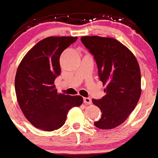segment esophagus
<instances>
[{"mask_svg": "<svg viewBox=\"0 0 158 158\" xmlns=\"http://www.w3.org/2000/svg\"><path fill=\"white\" fill-rule=\"evenodd\" d=\"M84 102L85 104L90 105L92 103V99H91V98H84Z\"/></svg>", "mask_w": 158, "mask_h": 158, "instance_id": "34e87169", "label": "esophagus"}]
</instances>
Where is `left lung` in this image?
I'll list each match as a JSON object with an SVG mask.
<instances>
[{
  "mask_svg": "<svg viewBox=\"0 0 158 158\" xmlns=\"http://www.w3.org/2000/svg\"><path fill=\"white\" fill-rule=\"evenodd\" d=\"M84 45L94 56L106 95L92 99L102 117L94 123L100 129H113L122 124L135 109L141 95V73L136 58L112 37L84 36Z\"/></svg>",
  "mask_w": 158,
  "mask_h": 158,
  "instance_id": "obj_1",
  "label": "left lung"
}]
</instances>
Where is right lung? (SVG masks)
Masks as SVG:
<instances>
[{"label": "right lung", "mask_w": 158, "mask_h": 158, "mask_svg": "<svg viewBox=\"0 0 158 158\" xmlns=\"http://www.w3.org/2000/svg\"><path fill=\"white\" fill-rule=\"evenodd\" d=\"M77 37H48L40 40L22 59L15 78L22 112L34 127L52 131L61 128L68 112L80 106V95L58 93L55 79L61 73L59 57Z\"/></svg>", "instance_id": "add662e5"}]
</instances>
